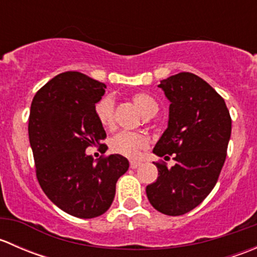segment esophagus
<instances>
[{"mask_svg": "<svg viewBox=\"0 0 257 257\" xmlns=\"http://www.w3.org/2000/svg\"><path fill=\"white\" fill-rule=\"evenodd\" d=\"M141 165V162H136V160H132L131 162V168L132 169H137V168Z\"/></svg>", "mask_w": 257, "mask_h": 257, "instance_id": "1", "label": "esophagus"}]
</instances>
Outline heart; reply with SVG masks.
Wrapping results in <instances>:
<instances>
[{"label": "heart", "instance_id": "heart-1", "mask_svg": "<svg viewBox=\"0 0 257 257\" xmlns=\"http://www.w3.org/2000/svg\"><path fill=\"white\" fill-rule=\"evenodd\" d=\"M132 102L144 118H150L158 112V104L147 93H136L132 95ZM114 100L110 95L100 98L94 107V113L100 125L105 129L114 126ZM148 147V138L142 133L120 132L112 137L109 141V149L114 154L123 155L126 158H137L141 150Z\"/></svg>", "mask_w": 257, "mask_h": 257}]
</instances>
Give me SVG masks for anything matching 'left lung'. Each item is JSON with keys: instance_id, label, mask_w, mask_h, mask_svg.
Segmentation results:
<instances>
[{"instance_id": "8db88e82", "label": "left lung", "mask_w": 257, "mask_h": 257, "mask_svg": "<svg viewBox=\"0 0 257 257\" xmlns=\"http://www.w3.org/2000/svg\"><path fill=\"white\" fill-rule=\"evenodd\" d=\"M170 102L168 128L153 153L175 165L155 163L157 181L147 196L158 211L170 216L189 212L214 189L226 158L231 118L221 95L200 77L181 72L160 80Z\"/></svg>"}]
</instances>
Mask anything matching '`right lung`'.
Returning a JSON list of instances; mask_svg holds the SVG:
<instances>
[{"label":"right lung","instance_id":"1","mask_svg":"<svg viewBox=\"0 0 257 257\" xmlns=\"http://www.w3.org/2000/svg\"><path fill=\"white\" fill-rule=\"evenodd\" d=\"M105 88L80 72H64L46 83L31 104L28 137L38 183L54 205L80 219L110 208L116 180L129 168L123 155L94 160L85 153L107 137L94 113Z\"/></svg>","mask_w":257,"mask_h":257}]
</instances>
